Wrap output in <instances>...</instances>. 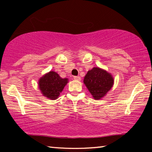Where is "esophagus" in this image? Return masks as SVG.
Returning <instances> with one entry per match:
<instances>
[{"instance_id": "obj_1", "label": "esophagus", "mask_w": 152, "mask_h": 152, "mask_svg": "<svg viewBox=\"0 0 152 152\" xmlns=\"http://www.w3.org/2000/svg\"><path fill=\"white\" fill-rule=\"evenodd\" d=\"M74 79L76 80H80V76H74Z\"/></svg>"}]
</instances>
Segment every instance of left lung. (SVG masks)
Returning a JSON list of instances; mask_svg holds the SVG:
<instances>
[{
    "label": "left lung",
    "instance_id": "8db88e82",
    "mask_svg": "<svg viewBox=\"0 0 152 152\" xmlns=\"http://www.w3.org/2000/svg\"><path fill=\"white\" fill-rule=\"evenodd\" d=\"M84 83L96 100L103 98L113 86L114 80L106 70L94 67L89 70L84 78Z\"/></svg>",
    "mask_w": 152,
    "mask_h": 152
}]
</instances>
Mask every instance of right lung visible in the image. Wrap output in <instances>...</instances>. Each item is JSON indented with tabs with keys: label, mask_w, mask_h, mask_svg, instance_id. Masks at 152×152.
I'll use <instances>...</instances> for the list:
<instances>
[{
	"label": "right lung",
	"mask_w": 152,
	"mask_h": 152,
	"mask_svg": "<svg viewBox=\"0 0 152 152\" xmlns=\"http://www.w3.org/2000/svg\"><path fill=\"white\" fill-rule=\"evenodd\" d=\"M68 82V78H61L56 72L50 71L39 80L38 84L43 96L51 100H56Z\"/></svg>",
	"instance_id": "obj_1"
}]
</instances>
